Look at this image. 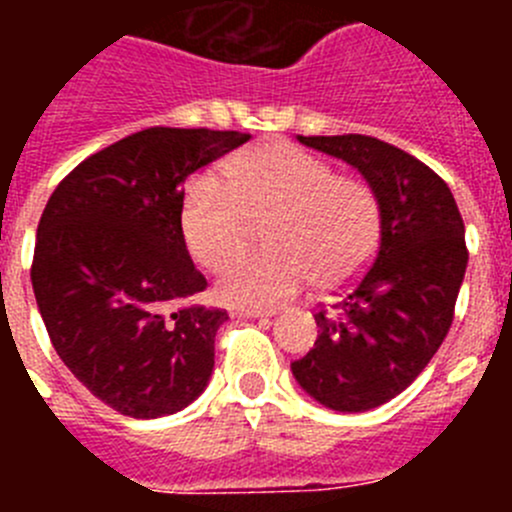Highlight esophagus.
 <instances>
[{
    "mask_svg": "<svg viewBox=\"0 0 512 512\" xmlns=\"http://www.w3.org/2000/svg\"><path fill=\"white\" fill-rule=\"evenodd\" d=\"M235 318H269L274 310H264V307H233Z\"/></svg>",
    "mask_w": 512,
    "mask_h": 512,
    "instance_id": "esophagus-1",
    "label": "esophagus"
}]
</instances>
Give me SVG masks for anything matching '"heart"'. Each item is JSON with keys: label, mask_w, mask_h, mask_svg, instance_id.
I'll return each mask as SVG.
<instances>
[{"label": "heart", "mask_w": 512, "mask_h": 512, "mask_svg": "<svg viewBox=\"0 0 512 512\" xmlns=\"http://www.w3.org/2000/svg\"><path fill=\"white\" fill-rule=\"evenodd\" d=\"M259 224L267 251L229 262ZM179 230L202 269L229 262L217 277L223 300L277 305L310 279L336 289L359 277L377 251L382 205L364 179L333 174L287 140H266L235 153L220 179L194 176L184 189Z\"/></svg>", "instance_id": "1"}]
</instances>
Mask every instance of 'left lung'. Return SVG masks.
I'll use <instances>...</instances> for the list:
<instances>
[{
  "label": "left lung",
  "mask_w": 512,
  "mask_h": 512,
  "mask_svg": "<svg viewBox=\"0 0 512 512\" xmlns=\"http://www.w3.org/2000/svg\"><path fill=\"white\" fill-rule=\"evenodd\" d=\"M361 171L382 205L374 261L341 300L315 312L318 341L292 374L330 410L384 405L423 372L454 320L467 271L464 220L433 169L372 135H300Z\"/></svg>",
  "instance_id": "8db88e82"
}]
</instances>
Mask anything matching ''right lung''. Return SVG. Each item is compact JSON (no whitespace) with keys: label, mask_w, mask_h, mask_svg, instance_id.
Instances as JSON below:
<instances>
[{"label":"right lung","mask_w":512,"mask_h":512,"mask_svg":"<svg viewBox=\"0 0 512 512\" xmlns=\"http://www.w3.org/2000/svg\"><path fill=\"white\" fill-rule=\"evenodd\" d=\"M248 133L148 128L84 158L38 223L33 292L61 361L130 418L187 408L210 382L220 307L179 230L184 179Z\"/></svg>","instance_id":"add662e5"}]
</instances>
